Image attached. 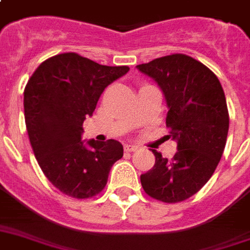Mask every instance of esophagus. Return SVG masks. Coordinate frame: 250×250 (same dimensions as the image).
<instances>
[{
    "label": "esophagus",
    "instance_id": "1",
    "mask_svg": "<svg viewBox=\"0 0 250 250\" xmlns=\"http://www.w3.org/2000/svg\"><path fill=\"white\" fill-rule=\"evenodd\" d=\"M138 150V146L137 145H132V144H129V145H125V151H129V153H132V151H136Z\"/></svg>",
    "mask_w": 250,
    "mask_h": 250
}]
</instances>
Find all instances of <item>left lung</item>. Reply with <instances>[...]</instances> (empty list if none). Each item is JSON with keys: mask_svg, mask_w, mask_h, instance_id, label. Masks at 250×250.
<instances>
[{"mask_svg": "<svg viewBox=\"0 0 250 250\" xmlns=\"http://www.w3.org/2000/svg\"><path fill=\"white\" fill-rule=\"evenodd\" d=\"M162 89L170 137L178 151L171 161L153 150L155 163L141 175L151 198L178 203L196 194L212 176L224 151L229 116L219 79L203 63L183 54L137 65Z\"/></svg>", "mask_w": 250, "mask_h": 250, "instance_id": "obj_1", "label": "left lung"}]
</instances>
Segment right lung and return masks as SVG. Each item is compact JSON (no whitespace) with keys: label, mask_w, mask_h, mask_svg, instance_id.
Masks as SVG:
<instances>
[{"label":"right lung","mask_w":250,"mask_h":250,"mask_svg":"<svg viewBox=\"0 0 250 250\" xmlns=\"http://www.w3.org/2000/svg\"><path fill=\"white\" fill-rule=\"evenodd\" d=\"M129 67L101 65L75 52L59 54L35 69L23 92L30 144L48 181L71 198H92L104 188L123 158L116 140L83 141L84 120L101 93Z\"/></svg>","instance_id":"add662e5"}]
</instances>
